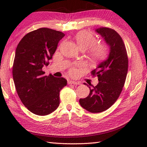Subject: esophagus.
Wrapping results in <instances>:
<instances>
[{
  "mask_svg": "<svg viewBox=\"0 0 147 147\" xmlns=\"http://www.w3.org/2000/svg\"><path fill=\"white\" fill-rule=\"evenodd\" d=\"M68 83L69 84H80V82H76V81H74V80H69V81L68 82Z\"/></svg>",
  "mask_w": 147,
  "mask_h": 147,
  "instance_id": "obj_1",
  "label": "esophagus"
}]
</instances>
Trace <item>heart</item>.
I'll use <instances>...</instances> for the list:
<instances>
[{"label": "heart", "mask_w": 147, "mask_h": 147, "mask_svg": "<svg viewBox=\"0 0 147 147\" xmlns=\"http://www.w3.org/2000/svg\"><path fill=\"white\" fill-rule=\"evenodd\" d=\"M77 46L81 50L87 49V55L92 61H100L106 58L109 54V46L103 42H96L97 38L92 33L86 30L78 32L75 35ZM79 63L76 62L71 67L69 72L70 75L76 73V67Z\"/></svg>", "instance_id": "heart-1"}]
</instances>
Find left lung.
<instances>
[{"label": "left lung", "instance_id": "8db88e82", "mask_svg": "<svg viewBox=\"0 0 147 147\" xmlns=\"http://www.w3.org/2000/svg\"><path fill=\"white\" fill-rule=\"evenodd\" d=\"M96 31L109 45L110 52L108 59L91 72V76L98 77V84L92 85V89L89 87L88 96L79 100L81 107L91 113L103 112L115 102L123 89L128 70L127 51L120 35L109 28H99Z\"/></svg>", "mask_w": 147, "mask_h": 147}]
</instances>
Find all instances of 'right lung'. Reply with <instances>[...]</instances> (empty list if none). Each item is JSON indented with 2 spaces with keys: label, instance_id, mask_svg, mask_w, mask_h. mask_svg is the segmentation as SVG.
Returning <instances> with one entry per match:
<instances>
[{
  "label": "right lung",
  "instance_id": "1",
  "mask_svg": "<svg viewBox=\"0 0 147 147\" xmlns=\"http://www.w3.org/2000/svg\"><path fill=\"white\" fill-rule=\"evenodd\" d=\"M64 36L61 32L38 28L24 36L16 47L13 65L15 88L23 104L35 115L55 111L59 105V92L67 84L65 78L44 76L42 71Z\"/></svg>",
  "mask_w": 147,
  "mask_h": 147
}]
</instances>
